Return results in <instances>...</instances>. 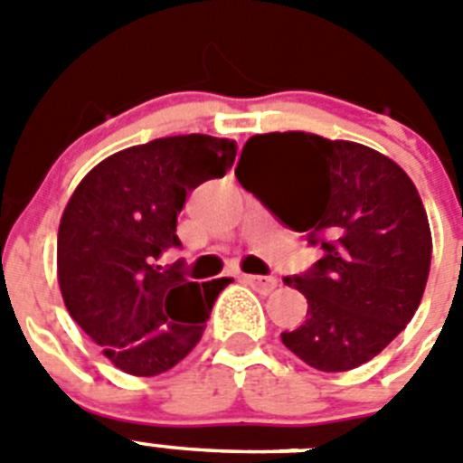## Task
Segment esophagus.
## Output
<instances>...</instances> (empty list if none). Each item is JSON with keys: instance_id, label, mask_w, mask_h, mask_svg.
Masks as SVG:
<instances>
[{"instance_id": "obj_1", "label": "esophagus", "mask_w": 463, "mask_h": 463, "mask_svg": "<svg viewBox=\"0 0 463 463\" xmlns=\"http://www.w3.org/2000/svg\"><path fill=\"white\" fill-rule=\"evenodd\" d=\"M243 278V282H248L250 288H255L257 292L261 294H271L273 289L278 288V278H271V276H241Z\"/></svg>"}]
</instances>
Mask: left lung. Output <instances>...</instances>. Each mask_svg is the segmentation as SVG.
Returning a JSON list of instances; mask_svg holds the SVG:
<instances>
[{"label":"left lung","instance_id":"left-lung-1","mask_svg":"<svg viewBox=\"0 0 463 463\" xmlns=\"http://www.w3.org/2000/svg\"><path fill=\"white\" fill-rule=\"evenodd\" d=\"M236 178L322 250L285 278L308 298L304 325L280 334L285 347L326 373L383 353L412 320L431 267L427 211L406 171L362 143L271 132L248 138Z\"/></svg>","mask_w":463,"mask_h":463}]
</instances>
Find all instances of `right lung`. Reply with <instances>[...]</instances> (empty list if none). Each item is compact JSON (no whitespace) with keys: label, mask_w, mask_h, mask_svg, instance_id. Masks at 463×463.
<instances>
[{"label":"right lung","mask_w":463,"mask_h":463,"mask_svg":"<svg viewBox=\"0 0 463 463\" xmlns=\"http://www.w3.org/2000/svg\"><path fill=\"white\" fill-rule=\"evenodd\" d=\"M236 143L208 134L155 138L110 155L69 199L57 232V280L76 325L129 375H159L199 343L229 278L190 282L162 257L185 196L222 178Z\"/></svg>","instance_id":"add662e5"}]
</instances>
